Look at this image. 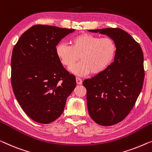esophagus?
Masks as SVG:
<instances>
[{"label":"esophagus","mask_w":152,"mask_h":152,"mask_svg":"<svg viewBox=\"0 0 152 152\" xmlns=\"http://www.w3.org/2000/svg\"><path fill=\"white\" fill-rule=\"evenodd\" d=\"M76 83L78 84V85H82L83 81L80 78H78V77H76Z\"/></svg>","instance_id":"obj_1"}]
</instances>
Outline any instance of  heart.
<instances>
[{"label": "heart", "mask_w": 152, "mask_h": 152, "mask_svg": "<svg viewBox=\"0 0 152 152\" xmlns=\"http://www.w3.org/2000/svg\"><path fill=\"white\" fill-rule=\"evenodd\" d=\"M117 47L110 37L100 38L88 33L74 37L71 46L61 43L56 48V54L63 65L70 67L80 60L78 64L69 70L78 76L91 73L97 75L107 68L115 57Z\"/></svg>", "instance_id": "b5f03b06"}]
</instances>
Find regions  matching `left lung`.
Wrapping results in <instances>:
<instances>
[{"label":"left lung","instance_id":"left-lung-1","mask_svg":"<svg viewBox=\"0 0 152 152\" xmlns=\"http://www.w3.org/2000/svg\"><path fill=\"white\" fill-rule=\"evenodd\" d=\"M106 35L116 44L114 61L102 73L86 79L88 111L99 125L121 121L134 106L143 85V53L132 36L120 28L89 30Z\"/></svg>","mask_w":152,"mask_h":152}]
</instances>
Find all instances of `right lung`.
<instances>
[{"mask_svg":"<svg viewBox=\"0 0 152 152\" xmlns=\"http://www.w3.org/2000/svg\"><path fill=\"white\" fill-rule=\"evenodd\" d=\"M74 29L34 25L13 49L11 85L18 103L33 121L50 124L62 114L76 86V77L63 67L56 46Z\"/></svg>","mask_w":152,"mask_h":152,"instance_id":"1","label":"right lung"}]
</instances>
